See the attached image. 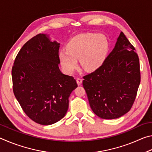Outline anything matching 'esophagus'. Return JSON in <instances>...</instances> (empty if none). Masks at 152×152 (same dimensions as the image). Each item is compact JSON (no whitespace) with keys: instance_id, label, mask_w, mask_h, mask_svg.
I'll return each mask as SVG.
<instances>
[{"instance_id":"obj_1","label":"esophagus","mask_w":152,"mask_h":152,"mask_svg":"<svg viewBox=\"0 0 152 152\" xmlns=\"http://www.w3.org/2000/svg\"><path fill=\"white\" fill-rule=\"evenodd\" d=\"M76 82H77V84H78V85H80V84H82V80L81 79V78H76Z\"/></svg>"}]
</instances>
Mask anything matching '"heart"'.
Segmentation results:
<instances>
[{
    "instance_id": "b5f03b06",
    "label": "heart",
    "mask_w": 152,
    "mask_h": 152,
    "mask_svg": "<svg viewBox=\"0 0 152 152\" xmlns=\"http://www.w3.org/2000/svg\"><path fill=\"white\" fill-rule=\"evenodd\" d=\"M66 51L61 50L58 57L66 73L71 74L78 66L88 72L96 70L107 57L109 42L103 34L87 33L77 35L66 45Z\"/></svg>"
}]
</instances>
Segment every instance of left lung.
<instances>
[{"label": "left lung", "mask_w": 152, "mask_h": 152, "mask_svg": "<svg viewBox=\"0 0 152 152\" xmlns=\"http://www.w3.org/2000/svg\"><path fill=\"white\" fill-rule=\"evenodd\" d=\"M90 106L98 117L114 119L130 110L140 84L139 57L135 49L121 32L103 64L83 77Z\"/></svg>", "instance_id": "left-lung-1"}]
</instances>
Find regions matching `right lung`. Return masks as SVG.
Instances as JSON below:
<instances>
[{
	"label": "right lung",
	"mask_w": 152,
	"mask_h": 152,
	"mask_svg": "<svg viewBox=\"0 0 152 152\" xmlns=\"http://www.w3.org/2000/svg\"><path fill=\"white\" fill-rule=\"evenodd\" d=\"M59 48L60 43L40 33L25 43L12 68L15 96L25 114L40 125L62 119L69 96L78 87L74 77L60 70Z\"/></svg>",
	"instance_id": "1"
}]
</instances>
